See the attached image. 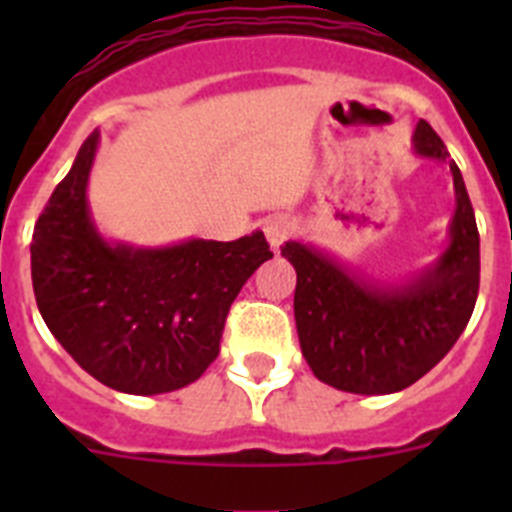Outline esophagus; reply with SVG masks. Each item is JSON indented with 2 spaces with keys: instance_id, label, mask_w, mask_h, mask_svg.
<instances>
[{
  "instance_id": "34e87169",
  "label": "esophagus",
  "mask_w": 512,
  "mask_h": 512,
  "mask_svg": "<svg viewBox=\"0 0 512 512\" xmlns=\"http://www.w3.org/2000/svg\"><path fill=\"white\" fill-rule=\"evenodd\" d=\"M264 233L269 246L279 248L284 241H287L289 233H292V223H289L287 217H269L264 225Z\"/></svg>"
}]
</instances>
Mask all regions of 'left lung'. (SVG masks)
Instances as JSON below:
<instances>
[{
	"label": "left lung",
	"instance_id": "left-lung-1",
	"mask_svg": "<svg viewBox=\"0 0 512 512\" xmlns=\"http://www.w3.org/2000/svg\"><path fill=\"white\" fill-rule=\"evenodd\" d=\"M415 153L446 161L456 212L449 248L410 284H377L325 253L289 241L295 266V320L302 356L320 382L354 395H390L428 374L467 328L479 292V233L459 166L425 120Z\"/></svg>",
	"mask_w": 512,
	"mask_h": 512
}]
</instances>
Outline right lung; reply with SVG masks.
<instances>
[{
  "mask_svg": "<svg viewBox=\"0 0 512 512\" xmlns=\"http://www.w3.org/2000/svg\"><path fill=\"white\" fill-rule=\"evenodd\" d=\"M97 143L84 140L35 223V302L71 359L112 390H182L217 359L230 305L274 253L261 230L230 243H107L87 202Z\"/></svg>",
  "mask_w": 512,
  "mask_h": 512,
  "instance_id": "obj_1",
  "label": "right lung"
}]
</instances>
